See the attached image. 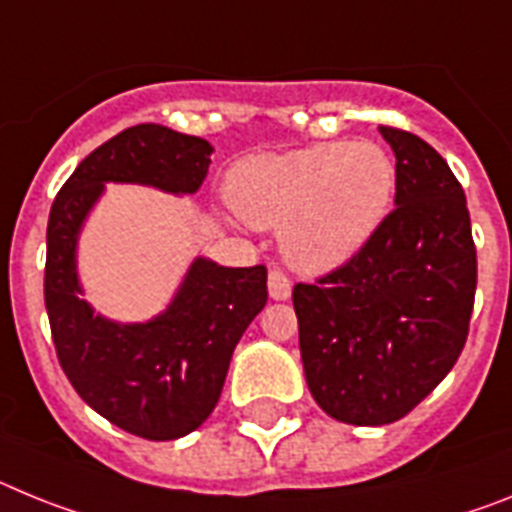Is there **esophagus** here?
Here are the masks:
<instances>
[{
	"label": "esophagus",
	"mask_w": 512,
	"mask_h": 512,
	"mask_svg": "<svg viewBox=\"0 0 512 512\" xmlns=\"http://www.w3.org/2000/svg\"><path fill=\"white\" fill-rule=\"evenodd\" d=\"M268 291L275 301H286L291 296V278L283 270L273 268L268 273Z\"/></svg>",
	"instance_id": "1"
}]
</instances>
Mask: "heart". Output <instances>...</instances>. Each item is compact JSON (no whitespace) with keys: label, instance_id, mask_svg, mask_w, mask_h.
<instances>
[{"label":"heart","instance_id":"b5f03b06","mask_svg":"<svg viewBox=\"0 0 512 512\" xmlns=\"http://www.w3.org/2000/svg\"><path fill=\"white\" fill-rule=\"evenodd\" d=\"M397 164L371 141H327L244 159L229 177L231 208L247 224L283 231L288 260L306 273L340 268L381 229Z\"/></svg>","mask_w":512,"mask_h":512}]
</instances>
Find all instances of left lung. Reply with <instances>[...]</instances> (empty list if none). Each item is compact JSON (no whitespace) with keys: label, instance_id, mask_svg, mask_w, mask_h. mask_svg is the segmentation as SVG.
Masks as SVG:
<instances>
[{"label":"left lung","instance_id":"left-lung-1","mask_svg":"<svg viewBox=\"0 0 512 512\" xmlns=\"http://www.w3.org/2000/svg\"><path fill=\"white\" fill-rule=\"evenodd\" d=\"M381 136L397 157V206L348 262L293 286L311 397L348 425L397 422L446 379L477 291L461 182L415 133Z\"/></svg>","mask_w":512,"mask_h":512}]
</instances>
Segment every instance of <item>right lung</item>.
Segmentation results:
<instances>
[{
  "mask_svg": "<svg viewBox=\"0 0 512 512\" xmlns=\"http://www.w3.org/2000/svg\"><path fill=\"white\" fill-rule=\"evenodd\" d=\"M213 146L157 123L126 128L71 172L46 231V311L66 379L105 420L146 441L201 428L224 389L231 353L268 301V270L190 265L170 309L146 324H115L79 299L77 234L105 182L195 193Z\"/></svg>",
  "mask_w": 512,
  "mask_h": 512,
  "instance_id": "obj_1",
  "label": "right lung"
}]
</instances>
